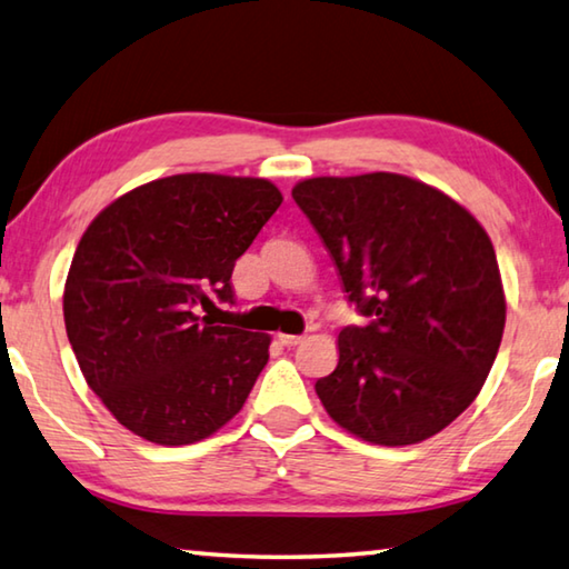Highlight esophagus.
<instances>
[{
  "label": "esophagus",
  "instance_id": "34e87169",
  "mask_svg": "<svg viewBox=\"0 0 569 569\" xmlns=\"http://www.w3.org/2000/svg\"><path fill=\"white\" fill-rule=\"evenodd\" d=\"M278 341L283 346H298L303 341V336H296V333H278Z\"/></svg>",
  "mask_w": 569,
  "mask_h": 569
}]
</instances>
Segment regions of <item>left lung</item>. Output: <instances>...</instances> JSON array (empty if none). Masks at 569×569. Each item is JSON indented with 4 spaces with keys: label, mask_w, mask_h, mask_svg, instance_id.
<instances>
[{
    "label": "left lung",
    "mask_w": 569,
    "mask_h": 569,
    "mask_svg": "<svg viewBox=\"0 0 569 569\" xmlns=\"http://www.w3.org/2000/svg\"><path fill=\"white\" fill-rule=\"evenodd\" d=\"M366 326L339 333V366L316 381L329 417L381 447L449 427L497 359L505 291L477 218L397 172L308 178L293 188Z\"/></svg>",
    "instance_id": "8db88e82"
}]
</instances>
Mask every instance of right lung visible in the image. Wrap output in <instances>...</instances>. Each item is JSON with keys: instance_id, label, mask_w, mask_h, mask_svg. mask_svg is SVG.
<instances>
[{"instance_id": "add662e5", "label": "right lung", "mask_w": 569, "mask_h": 569, "mask_svg": "<svg viewBox=\"0 0 569 569\" xmlns=\"http://www.w3.org/2000/svg\"><path fill=\"white\" fill-rule=\"evenodd\" d=\"M281 203L263 178L186 172L124 192L84 230L64 283L67 339L132 435L192 445L243 409L271 336L216 323L213 298L233 303V266Z\"/></svg>"}]
</instances>
